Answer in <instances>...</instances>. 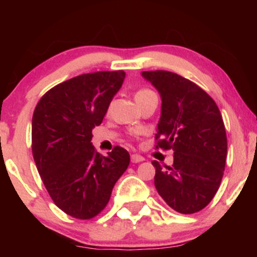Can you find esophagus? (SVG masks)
I'll return each mask as SVG.
<instances>
[{
	"instance_id": "1",
	"label": "esophagus",
	"mask_w": 257,
	"mask_h": 257,
	"mask_svg": "<svg viewBox=\"0 0 257 257\" xmlns=\"http://www.w3.org/2000/svg\"><path fill=\"white\" fill-rule=\"evenodd\" d=\"M131 159H132L133 163H140V162H143L145 158H144L143 156L138 155V153H134V155H132Z\"/></svg>"
}]
</instances>
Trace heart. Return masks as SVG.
Returning a JSON list of instances; mask_svg holds the SVG:
<instances>
[{"instance_id":"b5f03b06","label":"heart","mask_w":257,"mask_h":257,"mask_svg":"<svg viewBox=\"0 0 257 257\" xmlns=\"http://www.w3.org/2000/svg\"><path fill=\"white\" fill-rule=\"evenodd\" d=\"M147 91H150V90H149V89H140V90H138L137 93H135V98H137V96H140V95H143V94L147 93Z\"/></svg>"}]
</instances>
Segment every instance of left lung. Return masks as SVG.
<instances>
[{
    "instance_id": "8db88e82",
    "label": "left lung",
    "mask_w": 257,
    "mask_h": 257,
    "mask_svg": "<svg viewBox=\"0 0 257 257\" xmlns=\"http://www.w3.org/2000/svg\"><path fill=\"white\" fill-rule=\"evenodd\" d=\"M143 76L162 96L156 149L173 150L172 167L157 161L155 186L170 208L181 214L204 209L219 190L227 157V137L219 107L206 91L174 72Z\"/></svg>"
}]
</instances>
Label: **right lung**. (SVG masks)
<instances>
[{
	"instance_id": "right-lung-1",
	"label": "right lung",
	"mask_w": 257,
	"mask_h": 257,
	"mask_svg": "<svg viewBox=\"0 0 257 257\" xmlns=\"http://www.w3.org/2000/svg\"><path fill=\"white\" fill-rule=\"evenodd\" d=\"M124 77L122 70L83 73L53 87L35 107L31 147L37 170L54 204L75 219H93L104 210L131 162L123 147L102 157L90 143Z\"/></svg>"
}]
</instances>
